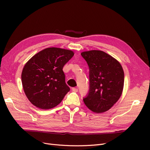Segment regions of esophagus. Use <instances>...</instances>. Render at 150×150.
<instances>
[{
  "label": "esophagus",
  "instance_id": "esophagus-1",
  "mask_svg": "<svg viewBox=\"0 0 150 150\" xmlns=\"http://www.w3.org/2000/svg\"><path fill=\"white\" fill-rule=\"evenodd\" d=\"M72 91L73 92H76V93H77L78 91V88H72Z\"/></svg>",
  "mask_w": 150,
  "mask_h": 150
}]
</instances>
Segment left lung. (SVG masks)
<instances>
[{"label":"left lung","instance_id":"obj_1","mask_svg":"<svg viewBox=\"0 0 150 150\" xmlns=\"http://www.w3.org/2000/svg\"><path fill=\"white\" fill-rule=\"evenodd\" d=\"M89 67V88L83 101L91 110L106 111L120 98L124 86V71L120 62L101 51L81 54Z\"/></svg>","mask_w":150,"mask_h":150}]
</instances>
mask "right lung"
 <instances>
[{"label": "right lung", "instance_id": "add662e5", "mask_svg": "<svg viewBox=\"0 0 150 150\" xmlns=\"http://www.w3.org/2000/svg\"><path fill=\"white\" fill-rule=\"evenodd\" d=\"M73 56L70 50L49 47L26 63L21 76L22 86L26 96L35 106L42 110L52 108L69 91L62 69Z\"/></svg>", "mask_w": 150, "mask_h": 150}]
</instances>
